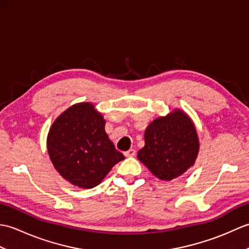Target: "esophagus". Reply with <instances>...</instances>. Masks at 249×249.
Returning <instances> with one entry per match:
<instances>
[{"label": "esophagus", "instance_id": "esophagus-1", "mask_svg": "<svg viewBox=\"0 0 249 249\" xmlns=\"http://www.w3.org/2000/svg\"><path fill=\"white\" fill-rule=\"evenodd\" d=\"M124 155H125L126 157H133V156L136 155V150L130 149V150H128V151H126V152L124 153Z\"/></svg>", "mask_w": 249, "mask_h": 249}]
</instances>
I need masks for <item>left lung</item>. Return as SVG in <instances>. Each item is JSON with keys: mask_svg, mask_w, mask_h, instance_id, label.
Here are the masks:
<instances>
[{"mask_svg": "<svg viewBox=\"0 0 249 249\" xmlns=\"http://www.w3.org/2000/svg\"><path fill=\"white\" fill-rule=\"evenodd\" d=\"M144 141L138 160L162 181L182 176L194 166L199 152L193 121L178 109L153 121L145 129Z\"/></svg>", "mask_w": 249, "mask_h": 249, "instance_id": "left-lung-1", "label": "left lung"}]
</instances>
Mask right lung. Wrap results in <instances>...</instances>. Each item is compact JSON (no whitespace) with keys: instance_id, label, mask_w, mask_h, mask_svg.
I'll use <instances>...</instances> for the list:
<instances>
[{"instance_id":"1","label":"right lung","mask_w":249,"mask_h":249,"mask_svg":"<svg viewBox=\"0 0 249 249\" xmlns=\"http://www.w3.org/2000/svg\"><path fill=\"white\" fill-rule=\"evenodd\" d=\"M106 121L89 103L71 106L57 118L47 137L56 171L80 188L97 186L124 160L105 131Z\"/></svg>"}]
</instances>
